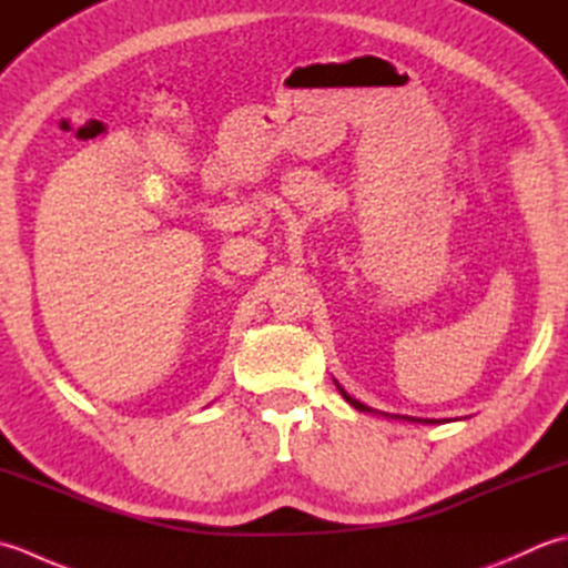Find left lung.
I'll use <instances>...</instances> for the list:
<instances>
[{"instance_id":"1","label":"left lung","mask_w":568,"mask_h":568,"mask_svg":"<svg viewBox=\"0 0 568 568\" xmlns=\"http://www.w3.org/2000/svg\"><path fill=\"white\" fill-rule=\"evenodd\" d=\"M335 385H338V382H335ZM338 389H341V395L345 397V402H348V404H353V407L355 409H361V412H373V409H369V407H365V404L363 402H357V399H353L351 395H348V392H345L341 385H338Z\"/></svg>"}]
</instances>
